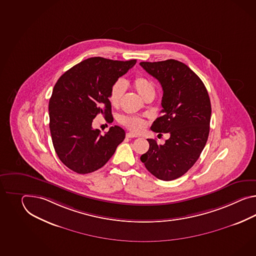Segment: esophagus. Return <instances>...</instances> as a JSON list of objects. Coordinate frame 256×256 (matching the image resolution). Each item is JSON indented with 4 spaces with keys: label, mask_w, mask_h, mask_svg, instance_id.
I'll return each mask as SVG.
<instances>
[{
    "label": "esophagus",
    "mask_w": 256,
    "mask_h": 256,
    "mask_svg": "<svg viewBox=\"0 0 256 256\" xmlns=\"http://www.w3.org/2000/svg\"><path fill=\"white\" fill-rule=\"evenodd\" d=\"M126 137L130 138H137L138 136L137 135H136V134H134V133H131V132H128V133H126Z\"/></svg>",
    "instance_id": "esophagus-1"
}]
</instances>
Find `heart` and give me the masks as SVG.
Instances as JSON below:
<instances>
[{
	"mask_svg": "<svg viewBox=\"0 0 256 256\" xmlns=\"http://www.w3.org/2000/svg\"><path fill=\"white\" fill-rule=\"evenodd\" d=\"M133 87L144 100L150 95L154 96L156 94L154 83L145 76H136L133 80ZM126 90V83L123 80H118L112 84L108 95V100L110 102L111 106L114 107H118L119 106L125 94ZM119 122L122 125L126 126L128 130L135 132L142 130L146 125L144 119L135 116H122L119 118Z\"/></svg>",
	"mask_w": 256,
	"mask_h": 256,
	"instance_id": "b5f03b06",
	"label": "heart"
}]
</instances>
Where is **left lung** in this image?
<instances>
[{"mask_svg":"<svg viewBox=\"0 0 256 256\" xmlns=\"http://www.w3.org/2000/svg\"><path fill=\"white\" fill-rule=\"evenodd\" d=\"M162 88V116L150 130L169 133L164 144L148 138L150 148L140 156L145 168L161 180H174L198 160L210 130L211 102L204 84L185 64L169 59L140 62Z\"/></svg>","mask_w":256,"mask_h":256,"instance_id":"obj_1","label":"left lung"}]
</instances>
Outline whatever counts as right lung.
<instances>
[{
    "instance_id": "1",
    "label": "right lung",
    "mask_w": 256,
    "mask_h": 256,
    "mask_svg": "<svg viewBox=\"0 0 256 256\" xmlns=\"http://www.w3.org/2000/svg\"><path fill=\"white\" fill-rule=\"evenodd\" d=\"M136 62L88 58L64 73L54 85L49 102L52 140L59 159L76 173L102 168L124 140L122 128L111 126L100 135L92 121L100 114L112 123L110 88Z\"/></svg>"
}]
</instances>
